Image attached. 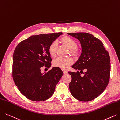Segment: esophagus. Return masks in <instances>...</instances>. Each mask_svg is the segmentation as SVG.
<instances>
[{
	"label": "esophagus",
	"mask_w": 120,
	"mask_h": 120,
	"mask_svg": "<svg viewBox=\"0 0 120 120\" xmlns=\"http://www.w3.org/2000/svg\"><path fill=\"white\" fill-rule=\"evenodd\" d=\"M63 71L64 74H65V73H68V71H67L66 70H65V69H63Z\"/></svg>",
	"instance_id": "obj_1"
}]
</instances>
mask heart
<instances>
[{"label": "heart", "instance_id": "obj_1", "mask_svg": "<svg viewBox=\"0 0 120 120\" xmlns=\"http://www.w3.org/2000/svg\"><path fill=\"white\" fill-rule=\"evenodd\" d=\"M60 42L70 50V54L73 56H77L80 53V50L77 47V41L69 36H64L60 39ZM57 45L56 42H52L48 47V52L50 56L55 57L56 56ZM73 60L71 58L59 57L53 61V65L55 67L61 69H66L72 64Z\"/></svg>", "mask_w": 120, "mask_h": 120}]
</instances>
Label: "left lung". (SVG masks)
Wrapping results in <instances>:
<instances>
[{
    "mask_svg": "<svg viewBox=\"0 0 120 120\" xmlns=\"http://www.w3.org/2000/svg\"><path fill=\"white\" fill-rule=\"evenodd\" d=\"M78 39L82 46V53L72 66L75 69H85L83 77L79 71L68 72L72 80L69 84L71 94L82 101H90L101 94L107 86L109 79L110 58L103 43L92 34L86 32L68 33Z\"/></svg>",
    "mask_w": 120,
    "mask_h": 120,
    "instance_id": "left-lung-1",
    "label": "left lung"
}]
</instances>
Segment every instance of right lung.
Segmentation results:
<instances>
[{
  "label": "right lung",
  "instance_id": "1",
  "mask_svg": "<svg viewBox=\"0 0 120 120\" xmlns=\"http://www.w3.org/2000/svg\"><path fill=\"white\" fill-rule=\"evenodd\" d=\"M62 32L32 35L21 41L14 50L12 76L20 92L32 101H44L54 93L63 72L57 67L47 73H41V68L51 66L48 52L51 43Z\"/></svg>",
  "mask_w": 120,
  "mask_h": 120
}]
</instances>
